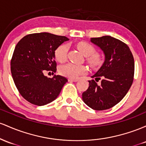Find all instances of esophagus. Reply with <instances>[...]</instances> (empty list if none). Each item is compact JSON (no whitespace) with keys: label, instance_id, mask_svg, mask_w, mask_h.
<instances>
[{"label":"esophagus","instance_id":"1","mask_svg":"<svg viewBox=\"0 0 146 146\" xmlns=\"http://www.w3.org/2000/svg\"><path fill=\"white\" fill-rule=\"evenodd\" d=\"M68 81H72V82H76V81H78V78H68Z\"/></svg>","mask_w":146,"mask_h":146}]
</instances>
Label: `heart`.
<instances>
[{
  "label": "heart",
  "instance_id": "obj_1",
  "mask_svg": "<svg viewBox=\"0 0 146 146\" xmlns=\"http://www.w3.org/2000/svg\"><path fill=\"white\" fill-rule=\"evenodd\" d=\"M78 50L81 51L85 56L88 63L93 68H98L102 63V58L99 54L95 53L94 47L86 42H81L77 45ZM68 46L66 44L60 45L55 51L56 59L58 61L63 63L67 59ZM88 69L85 65H76L74 63H69L63 65L59 68V73L61 75L67 77L74 78L78 77L80 75L85 74Z\"/></svg>",
  "mask_w": 146,
  "mask_h": 146
}]
</instances>
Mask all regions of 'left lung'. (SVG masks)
<instances>
[{"mask_svg":"<svg viewBox=\"0 0 146 146\" xmlns=\"http://www.w3.org/2000/svg\"><path fill=\"white\" fill-rule=\"evenodd\" d=\"M90 41L102 50L105 56L103 65L88 81L89 87L82 94L87 106L95 110L110 109L120 102L133 82L135 61L129 47L119 39L104 36L91 38Z\"/></svg>","mask_w":146,"mask_h":146,"instance_id":"left-lung-1","label":"left lung"}]
</instances>
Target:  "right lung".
<instances>
[{"mask_svg":"<svg viewBox=\"0 0 146 146\" xmlns=\"http://www.w3.org/2000/svg\"><path fill=\"white\" fill-rule=\"evenodd\" d=\"M65 36L47 32L28 34L16 45L11 60V72L21 96L31 104L44 106L59 95L68 79L60 75L52 78L46 72H56L55 51L65 41Z\"/></svg>","mask_w":146,"mask_h":146,"instance_id":"right-lung-1","label":"right lung"}]
</instances>
